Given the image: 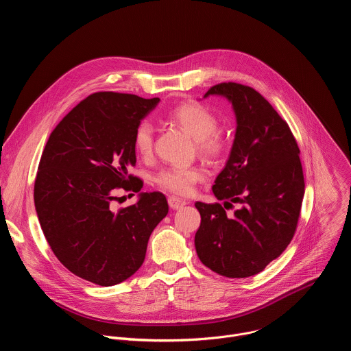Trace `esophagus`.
<instances>
[{"mask_svg":"<svg viewBox=\"0 0 351 351\" xmlns=\"http://www.w3.org/2000/svg\"><path fill=\"white\" fill-rule=\"evenodd\" d=\"M168 204H169V207H171L172 210H179V208L184 207L187 203L184 202V199H182V198H178V197H175V195H171V197L168 198Z\"/></svg>","mask_w":351,"mask_h":351,"instance_id":"34e87169","label":"esophagus"}]
</instances>
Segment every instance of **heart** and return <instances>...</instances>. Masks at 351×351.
Segmentation results:
<instances>
[{
  "label": "heart",
  "mask_w": 351,
  "mask_h": 351,
  "mask_svg": "<svg viewBox=\"0 0 351 351\" xmlns=\"http://www.w3.org/2000/svg\"><path fill=\"white\" fill-rule=\"evenodd\" d=\"M169 119L194 138L197 149L207 158H219L226 152V140L217 129L218 119L207 107L197 103H184L169 112ZM153 143V125L147 121L140 122L133 133V148L136 154L140 157L152 154ZM203 178L204 169L198 165H191L164 168L156 175L154 180L164 190L186 195Z\"/></svg>",
  "instance_id": "b5f03b06"
}]
</instances>
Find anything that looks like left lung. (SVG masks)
Wrapping results in <instances>:
<instances>
[{"label": "left lung", "instance_id": "1", "mask_svg": "<svg viewBox=\"0 0 351 351\" xmlns=\"http://www.w3.org/2000/svg\"><path fill=\"white\" fill-rule=\"evenodd\" d=\"M210 94L229 99L237 128L230 157L213 186L225 203L194 204L202 215L194 245L211 271L247 278L264 271L294 236L304 197L300 149L287 122L253 87L228 82L204 97ZM234 202L239 210L226 216Z\"/></svg>", "mask_w": 351, "mask_h": 351}]
</instances>
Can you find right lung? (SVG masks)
I'll return each mask as SVG.
<instances>
[{
  "label": "right lung",
  "mask_w": 351,
  "mask_h": 351,
  "mask_svg": "<svg viewBox=\"0 0 351 351\" xmlns=\"http://www.w3.org/2000/svg\"><path fill=\"white\" fill-rule=\"evenodd\" d=\"M160 98L98 91L86 97L49 134L34 180L43 233L61 264L99 286L130 278L143 264L149 234L168 214L162 193H141L114 211L118 189L138 193L133 133Z\"/></svg>",
  "instance_id": "1"
}]
</instances>
